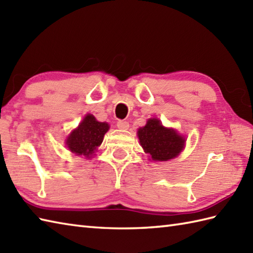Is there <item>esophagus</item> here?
Instances as JSON below:
<instances>
[{
    "instance_id": "1",
    "label": "esophagus",
    "mask_w": 253,
    "mask_h": 253,
    "mask_svg": "<svg viewBox=\"0 0 253 253\" xmlns=\"http://www.w3.org/2000/svg\"><path fill=\"white\" fill-rule=\"evenodd\" d=\"M116 126L118 129H122V130H126L129 128V124H128V122H124V121H118Z\"/></svg>"
}]
</instances>
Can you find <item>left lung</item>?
Masks as SVG:
<instances>
[{"mask_svg": "<svg viewBox=\"0 0 253 253\" xmlns=\"http://www.w3.org/2000/svg\"><path fill=\"white\" fill-rule=\"evenodd\" d=\"M138 138L144 152L153 161L176 158L185 147L186 139L173 128H166L158 118H150L146 126L138 129Z\"/></svg>", "mask_w": 253, "mask_h": 253, "instance_id": "1", "label": "left lung"}]
</instances>
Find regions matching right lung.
Instances as JSON below:
<instances>
[{
  "label": "right lung",
  "mask_w": 253,
  "mask_h": 253,
  "mask_svg": "<svg viewBox=\"0 0 253 253\" xmlns=\"http://www.w3.org/2000/svg\"><path fill=\"white\" fill-rule=\"evenodd\" d=\"M109 129V124L98 122L93 115L87 114L76 129L69 133L66 146L71 152L90 159Z\"/></svg>",
  "instance_id": "right-lung-1"
}]
</instances>
